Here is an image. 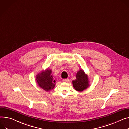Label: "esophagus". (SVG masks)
<instances>
[{"mask_svg":"<svg viewBox=\"0 0 129 129\" xmlns=\"http://www.w3.org/2000/svg\"><path fill=\"white\" fill-rule=\"evenodd\" d=\"M63 82H67L69 81V79H63Z\"/></svg>","mask_w":129,"mask_h":129,"instance_id":"1","label":"esophagus"}]
</instances>
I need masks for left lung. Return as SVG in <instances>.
I'll list each match as a JSON object with an SVG mask.
<instances>
[{"mask_svg":"<svg viewBox=\"0 0 129 129\" xmlns=\"http://www.w3.org/2000/svg\"><path fill=\"white\" fill-rule=\"evenodd\" d=\"M73 87L76 91L81 92L90 86V81L88 74L82 69H80L76 75V79L72 81Z\"/></svg>","mask_w":129,"mask_h":129,"instance_id":"left-lung-1","label":"left lung"}]
</instances>
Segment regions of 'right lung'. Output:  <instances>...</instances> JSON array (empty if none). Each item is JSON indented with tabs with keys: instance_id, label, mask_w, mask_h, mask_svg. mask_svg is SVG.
Masks as SVG:
<instances>
[{
	"instance_id": "obj_1",
	"label": "right lung",
	"mask_w": 129,
	"mask_h": 129,
	"mask_svg": "<svg viewBox=\"0 0 129 129\" xmlns=\"http://www.w3.org/2000/svg\"><path fill=\"white\" fill-rule=\"evenodd\" d=\"M52 72V70L47 68L42 70L36 76L35 80L39 87L47 92L53 90L56 84Z\"/></svg>"
}]
</instances>
